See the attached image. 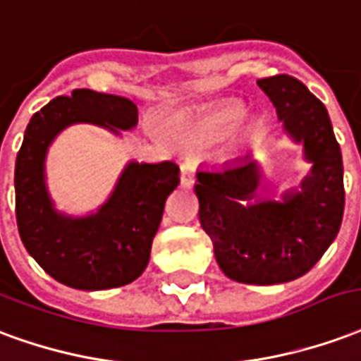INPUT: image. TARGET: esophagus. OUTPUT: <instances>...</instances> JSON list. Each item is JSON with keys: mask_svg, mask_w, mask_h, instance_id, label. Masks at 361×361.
Segmentation results:
<instances>
[{"mask_svg": "<svg viewBox=\"0 0 361 361\" xmlns=\"http://www.w3.org/2000/svg\"><path fill=\"white\" fill-rule=\"evenodd\" d=\"M180 184L184 188H190L194 184V165L190 161H184L180 165Z\"/></svg>", "mask_w": 361, "mask_h": 361, "instance_id": "obj_1", "label": "esophagus"}]
</instances>
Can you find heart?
<instances>
[{
	"mask_svg": "<svg viewBox=\"0 0 361 361\" xmlns=\"http://www.w3.org/2000/svg\"><path fill=\"white\" fill-rule=\"evenodd\" d=\"M244 119V109L236 104L221 105L217 109L200 115L188 125V138L198 144H215L233 134Z\"/></svg>",
	"mask_w": 361,
	"mask_h": 361,
	"instance_id": "1",
	"label": "heart"
}]
</instances>
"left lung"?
Segmentation results:
<instances>
[{
    "instance_id": "1",
    "label": "left lung",
    "mask_w": 361,
    "mask_h": 361,
    "mask_svg": "<svg viewBox=\"0 0 361 361\" xmlns=\"http://www.w3.org/2000/svg\"><path fill=\"white\" fill-rule=\"evenodd\" d=\"M312 169L281 200L259 198L262 165L252 155L200 167V225L221 271L244 285H279L306 275L338 235L344 213L343 154L325 105L298 78L257 80Z\"/></svg>"
}]
</instances>
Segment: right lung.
I'll return each mask as SVG.
<instances>
[{
	"label": "right lung",
	"instance_id": "1",
	"mask_svg": "<svg viewBox=\"0 0 361 361\" xmlns=\"http://www.w3.org/2000/svg\"><path fill=\"white\" fill-rule=\"evenodd\" d=\"M82 123L121 136L138 125V107L128 97L80 88L34 113L15 163V213L20 240L49 277L78 290H107L144 273L180 171L173 161L130 159L96 212H59L47 190V152L65 128Z\"/></svg>",
	"mask_w": 361,
	"mask_h": 361
}]
</instances>
